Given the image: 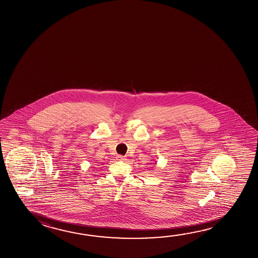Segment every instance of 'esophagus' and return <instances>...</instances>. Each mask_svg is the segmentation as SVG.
I'll list each match as a JSON object with an SVG mask.
<instances>
[{"instance_id": "1", "label": "esophagus", "mask_w": 258, "mask_h": 258, "mask_svg": "<svg viewBox=\"0 0 258 258\" xmlns=\"http://www.w3.org/2000/svg\"><path fill=\"white\" fill-rule=\"evenodd\" d=\"M117 159L119 160V161H125V160H126V157L121 156V155H118V156H117Z\"/></svg>"}]
</instances>
